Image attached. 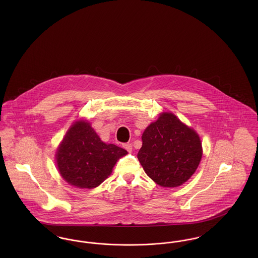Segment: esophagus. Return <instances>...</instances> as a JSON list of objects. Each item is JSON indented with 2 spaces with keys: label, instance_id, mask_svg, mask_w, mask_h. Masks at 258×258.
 Wrapping results in <instances>:
<instances>
[{
  "label": "esophagus",
  "instance_id": "1",
  "mask_svg": "<svg viewBox=\"0 0 258 258\" xmlns=\"http://www.w3.org/2000/svg\"><path fill=\"white\" fill-rule=\"evenodd\" d=\"M123 148L128 152V153H131L132 151H133V145L131 144V143H126V144H123Z\"/></svg>",
  "mask_w": 258,
  "mask_h": 258
}]
</instances>
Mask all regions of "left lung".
<instances>
[{"mask_svg": "<svg viewBox=\"0 0 258 258\" xmlns=\"http://www.w3.org/2000/svg\"><path fill=\"white\" fill-rule=\"evenodd\" d=\"M137 158L155 183L176 187L197 170L202 158V145L195 130L174 114L163 112L144 131Z\"/></svg>", "mask_w": 258, "mask_h": 258, "instance_id": "obj_1", "label": "left lung"}]
</instances>
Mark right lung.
<instances>
[{"label": "right lung", "instance_id": "1", "mask_svg": "<svg viewBox=\"0 0 258 258\" xmlns=\"http://www.w3.org/2000/svg\"><path fill=\"white\" fill-rule=\"evenodd\" d=\"M127 152L102 142L90 123L80 120L71 126L56 153L61 177L79 188H94L112 172Z\"/></svg>", "mask_w": 258, "mask_h": 258}]
</instances>
